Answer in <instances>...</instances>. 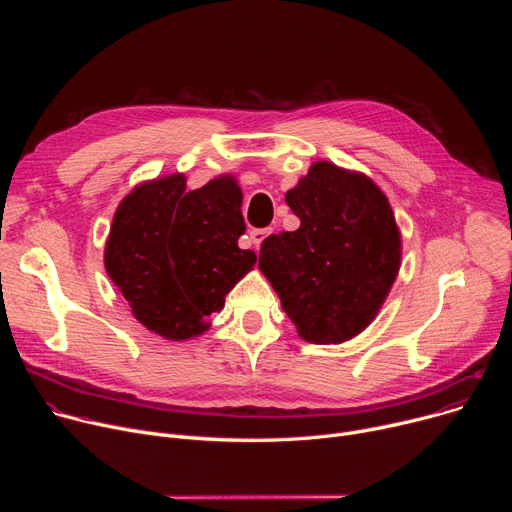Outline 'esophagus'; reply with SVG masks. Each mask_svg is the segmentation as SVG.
<instances>
[{"label":"esophagus","instance_id":"obj_1","mask_svg":"<svg viewBox=\"0 0 512 512\" xmlns=\"http://www.w3.org/2000/svg\"><path fill=\"white\" fill-rule=\"evenodd\" d=\"M272 234V228H259V230H251L249 232V238H251V242H253V247L255 249H259L261 247V242Z\"/></svg>","mask_w":512,"mask_h":512}]
</instances>
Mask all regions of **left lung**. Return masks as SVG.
Listing matches in <instances>:
<instances>
[{"label": "left lung", "mask_w": 512, "mask_h": 512, "mask_svg": "<svg viewBox=\"0 0 512 512\" xmlns=\"http://www.w3.org/2000/svg\"><path fill=\"white\" fill-rule=\"evenodd\" d=\"M286 203L301 226L261 242L259 270L301 338L338 344L357 336L378 315L400 265L386 195L363 174L317 161Z\"/></svg>", "instance_id": "obj_1"}]
</instances>
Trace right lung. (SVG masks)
Here are the masks:
<instances>
[{
  "mask_svg": "<svg viewBox=\"0 0 512 512\" xmlns=\"http://www.w3.org/2000/svg\"><path fill=\"white\" fill-rule=\"evenodd\" d=\"M242 193L234 178L186 191L172 174L139 184L120 203L105 245V270L132 315L168 340L207 330L205 317L257 261L238 247L245 234Z\"/></svg>",
  "mask_w": 512,
  "mask_h": 512,
  "instance_id": "right-lung-1",
  "label": "right lung"
}]
</instances>
